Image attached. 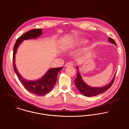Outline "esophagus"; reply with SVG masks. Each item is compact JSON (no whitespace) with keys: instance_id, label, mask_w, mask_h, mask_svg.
I'll return each instance as SVG.
<instances>
[{"instance_id":"obj_1","label":"esophagus","mask_w":129,"mask_h":129,"mask_svg":"<svg viewBox=\"0 0 129 129\" xmlns=\"http://www.w3.org/2000/svg\"><path fill=\"white\" fill-rule=\"evenodd\" d=\"M73 64L72 63V62H67L65 65V67H68V66H73Z\"/></svg>"}]
</instances>
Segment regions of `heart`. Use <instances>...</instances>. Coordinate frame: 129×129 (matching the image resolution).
Segmentation results:
<instances>
[{"label": "heart", "mask_w": 129, "mask_h": 129, "mask_svg": "<svg viewBox=\"0 0 129 129\" xmlns=\"http://www.w3.org/2000/svg\"><path fill=\"white\" fill-rule=\"evenodd\" d=\"M86 42H87V41L85 40H82L79 41V43L80 44H84V43H86Z\"/></svg>", "instance_id": "1"}]
</instances>
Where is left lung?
<instances>
[{
    "label": "left lung",
    "mask_w": 129,
    "mask_h": 129,
    "mask_svg": "<svg viewBox=\"0 0 129 129\" xmlns=\"http://www.w3.org/2000/svg\"><path fill=\"white\" fill-rule=\"evenodd\" d=\"M108 41L110 42H111L112 44H114L116 45V42L111 38L109 37ZM76 68L78 71H77V78L75 80V83L77 88L80 91V92L85 96L91 97V96H96L100 94L105 92H106L107 90H108L110 87H111V86L112 85L114 81L116 73L114 75L112 81L108 84L105 85V86H103L102 87H93L88 86L82 80V76L80 74L79 71V69H78L79 67L77 66Z\"/></svg>",
    "instance_id": "obj_1"
}]
</instances>
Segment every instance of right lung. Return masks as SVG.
<instances>
[{
	"label": "right lung",
	"mask_w": 129,
	"mask_h": 129,
	"mask_svg": "<svg viewBox=\"0 0 129 129\" xmlns=\"http://www.w3.org/2000/svg\"><path fill=\"white\" fill-rule=\"evenodd\" d=\"M42 35V29L41 28L30 30L18 38L13 48V64L15 72L25 88L29 92L38 96L45 95L50 92L56 83L59 72L63 68L61 67L59 68H50L41 79L36 81H28L24 79L18 72L15 66V54L18 47L23 40L35 39Z\"/></svg>",
	"instance_id": "add662e5"
}]
</instances>
